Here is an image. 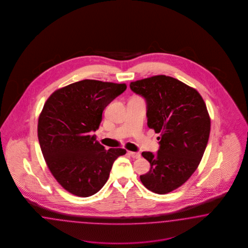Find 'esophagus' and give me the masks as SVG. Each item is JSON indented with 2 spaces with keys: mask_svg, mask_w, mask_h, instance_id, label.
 <instances>
[{
  "mask_svg": "<svg viewBox=\"0 0 248 248\" xmlns=\"http://www.w3.org/2000/svg\"><path fill=\"white\" fill-rule=\"evenodd\" d=\"M129 155H130L132 157L135 158V159H139V158L141 157L140 153H136V152H129Z\"/></svg>",
  "mask_w": 248,
  "mask_h": 248,
  "instance_id": "1",
  "label": "esophagus"
}]
</instances>
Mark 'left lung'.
<instances>
[{
	"instance_id": "8db88e82",
	"label": "left lung",
	"mask_w": 248,
	"mask_h": 248,
	"mask_svg": "<svg viewBox=\"0 0 248 248\" xmlns=\"http://www.w3.org/2000/svg\"><path fill=\"white\" fill-rule=\"evenodd\" d=\"M130 88L144 98L147 125L160 134L157 153H142L151 168L140 179L155 194L170 193L191 177L203 157L211 127L206 105L197 91L170 76L132 82Z\"/></svg>"
}]
</instances>
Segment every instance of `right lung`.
I'll use <instances>...</instances> for the list:
<instances>
[{
  "instance_id": "obj_1",
  "label": "right lung",
  "mask_w": 248,
  "mask_h": 248,
  "mask_svg": "<svg viewBox=\"0 0 248 248\" xmlns=\"http://www.w3.org/2000/svg\"><path fill=\"white\" fill-rule=\"evenodd\" d=\"M126 90L125 83L83 80L55 91L38 120V139L45 162L69 193L88 197L108 180L113 162L126 151L105 147L92 135L105 107Z\"/></svg>"
}]
</instances>
